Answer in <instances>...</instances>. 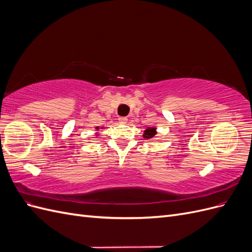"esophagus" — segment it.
Masks as SVG:
<instances>
[{"label":"esophagus","mask_w":252,"mask_h":252,"mask_svg":"<svg viewBox=\"0 0 252 252\" xmlns=\"http://www.w3.org/2000/svg\"><path fill=\"white\" fill-rule=\"evenodd\" d=\"M127 121H128V119L126 117H120L119 118V122H120V123H122V124L127 123Z\"/></svg>","instance_id":"esophagus-1"}]
</instances>
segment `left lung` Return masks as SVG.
<instances>
[{
    "label": "left lung",
    "instance_id": "8db88e82",
    "mask_svg": "<svg viewBox=\"0 0 252 252\" xmlns=\"http://www.w3.org/2000/svg\"><path fill=\"white\" fill-rule=\"evenodd\" d=\"M156 128H151V127H149L148 129H146V130H145V132H144V134H143V136L145 139H150V138H154V136L156 135Z\"/></svg>",
    "mask_w": 252,
    "mask_h": 252
}]
</instances>
